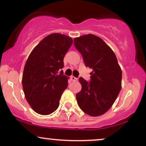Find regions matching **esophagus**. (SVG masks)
I'll use <instances>...</instances> for the list:
<instances>
[{"label": "esophagus", "mask_w": 146, "mask_h": 146, "mask_svg": "<svg viewBox=\"0 0 146 146\" xmlns=\"http://www.w3.org/2000/svg\"><path fill=\"white\" fill-rule=\"evenodd\" d=\"M71 79L72 81H74V82L77 81V80H78V78H75V77H74V76H71Z\"/></svg>", "instance_id": "esophagus-1"}]
</instances>
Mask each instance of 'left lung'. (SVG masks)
Returning <instances> with one entry per match:
<instances>
[{"mask_svg":"<svg viewBox=\"0 0 146 146\" xmlns=\"http://www.w3.org/2000/svg\"><path fill=\"white\" fill-rule=\"evenodd\" d=\"M74 45L86 66L93 69L90 82L79 79L82 90L76 94L78 104L87 115L100 116L110 109L121 90V68L113 50L95 35L75 38Z\"/></svg>","mask_w":146,"mask_h":146,"instance_id":"1","label":"left lung"}]
</instances>
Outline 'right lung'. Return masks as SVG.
<instances>
[{
    "label": "right lung",
    "instance_id": "add662e5",
    "mask_svg": "<svg viewBox=\"0 0 146 146\" xmlns=\"http://www.w3.org/2000/svg\"><path fill=\"white\" fill-rule=\"evenodd\" d=\"M72 43L71 38L61 33L48 35L33 48L25 63L23 91L32 109L40 115H49L59 106L68 86V78L61 69Z\"/></svg>",
    "mask_w": 146,
    "mask_h": 146
}]
</instances>
